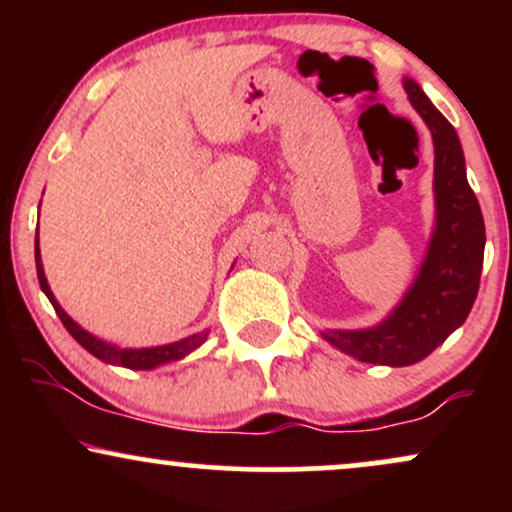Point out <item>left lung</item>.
<instances>
[{
	"label": "left lung",
	"instance_id": "8db88e82",
	"mask_svg": "<svg viewBox=\"0 0 512 512\" xmlns=\"http://www.w3.org/2000/svg\"><path fill=\"white\" fill-rule=\"evenodd\" d=\"M409 103L431 129L433 202L436 219L428 248L414 281L378 325L363 330L320 332L334 349L375 366H414L436 351L462 322L479 293L484 264V216L467 182L460 137L443 113L428 101L421 86L404 76Z\"/></svg>",
	"mask_w": 512,
	"mask_h": 512
}]
</instances>
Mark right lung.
I'll return each instance as SVG.
<instances>
[{
	"instance_id": "right-lung-1",
	"label": "right lung",
	"mask_w": 512,
	"mask_h": 512,
	"mask_svg": "<svg viewBox=\"0 0 512 512\" xmlns=\"http://www.w3.org/2000/svg\"><path fill=\"white\" fill-rule=\"evenodd\" d=\"M35 269H38V281H40V289H43L48 301L55 308L57 317L62 320V325L67 327V332L79 342L88 354H93L96 358H101L103 363H110V366H122L129 370H154L158 366H166V363H175L182 361L185 356H190L192 351L199 349L204 342H207L209 330H202L197 334H190V337L178 339V342H170V344H161V346H142V349H132V346H117L113 342H105V339L96 337L79 322H74L72 317L64 313V308L57 303L55 293H52L48 279H45V269H43V260H40V248H38V238H35Z\"/></svg>"
}]
</instances>
